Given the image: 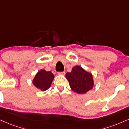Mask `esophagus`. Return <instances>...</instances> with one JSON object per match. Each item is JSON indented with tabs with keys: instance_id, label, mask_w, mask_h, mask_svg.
Segmentation results:
<instances>
[{
	"instance_id": "obj_1",
	"label": "esophagus",
	"mask_w": 129,
	"mask_h": 129,
	"mask_svg": "<svg viewBox=\"0 0 129 129\" xmlns=\"http://www.w3.org/2000/svg\"><path fill=\"white\" fill-rule=\"evenodd\" d=\"M64 74H65V72H58V75H64Z\"/></svg>"
}]
</instances>
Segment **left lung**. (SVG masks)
I'll use <instances>...</instances> for the list:
<instances>
[{
  "label": "left lung",
  "instance_id": "1",
  "mask_svg": "<svg viewBox=\"0 0 129 129\" xmlns=\"http://www.w3.org/2000/svg\"><path fill=\"white\" fill-rule=\"evenodd\" d=\"M65 77L72 91L79 94H85L94 87L93 75L79 66L73 67L72 71L66 73Z\"/></svg>",
  "mask_w": 129,
  "mask_h": 129
}]
</instances>
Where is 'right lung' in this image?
Here are the masks:
<instances>
[{
  "label": "right lung",
  "instance_id": "1",
  "mask_svg": "<svg viewBox=\"0 0 129 129\" xmlns=\"http://www.w3.org/2000/svg\"><path fill=\"white\" fill-rule=\"evenodd\" d=\"M54 78V75L50 71L41 69L35 75L32 82L38 89L44 91L50 88Z\"/></svg>",
  "mask_w": 129,
  "mask_h": 129
}]
</instances>
